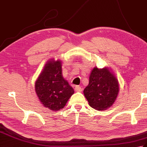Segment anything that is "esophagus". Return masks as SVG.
I'll return each instance as SVG.
<instances>
[{"label": "esophagus", "mask_w": 147, "mask_h": 147, "mask_svg": "<svg viewBox=\"0 0 147 147\" xmlns=\"http://www.w3.org/2000/svg\"><path fill=\"white\" fill-rule=\"evenodd\" d=\"M74 89H75V91L77 92H81L82 91V88L80 86H76Z\"/></svg>", "instance_id": "esophagus-1"}]
</instances>
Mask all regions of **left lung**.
<instances>
[{"mask_svg":"<svg viewBox=\"0 0 147 147\" xmlns=\"http://www.w3.org/2000/svg\"><path fill=\"white\" fill-rule=\"evenodd\" d=\"M119 86L118 80L107 67H94L90 73L89 84L83 91L90 107L106 110L117 98Z\"/></svg>","mask_w":147,"mask_h":147,"instance_id":"obj_1","label":"left lung"}]
</instances>
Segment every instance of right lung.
I'll return each mask as SVG.
<instances>
[{
  "label": "right lung",
  "mask_w": 147,
  "mask_h": 147,
  "mask_svg": "<svg viewBox=\"0 0 147 147\" xmlns=\"http://www.w3.org/2000/svg\"><path fill=\"white\" fill-rule=\"evenodd\" d=\"M62 72L61 61L50 59L35 82V92L41 104L54 111L64 108L74 92Z\"/></svg>",
  "instance_id": "obj_1"
}]
</instances>
